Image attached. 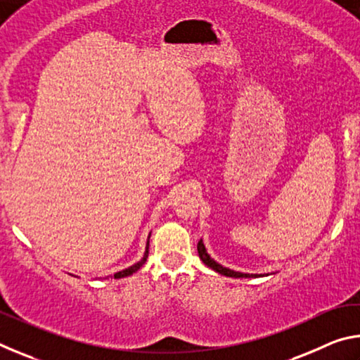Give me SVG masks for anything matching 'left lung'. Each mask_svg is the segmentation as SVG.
<instances>
[{"label": "left lung", "instance_id": "8db88e82", "mask_svg": "<svg viewBox=\"0 0 360 360\" xmlns=\"http://www.w3.org/2000/svg\"><path fill=\"white\" fill-rule=\"evenodd\" d=\"M197 249H198V255H200V259H202L203 264L206 266H210L211 270L217 271L219 275H224V276H229V278H264V276H268V275H257V273L235 271V270H230V268H227V266H222L221 264H217V262L211 257V255L208 254V251H206L203 240L198 241Z\"/></svg>", "mask_w": 360, "mask_h": 360}]
</instances>
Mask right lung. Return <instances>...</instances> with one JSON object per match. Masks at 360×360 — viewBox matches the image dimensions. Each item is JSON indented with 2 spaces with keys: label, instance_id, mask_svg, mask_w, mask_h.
I'll return each instance as SVG.
<instances>
[{
  "label": "right lung",
  "instance_id": "right-lung-1",
  "mask_svg": "<svg viewBox=\"0 0 360 360\" xmlns=\"http://www.w3.org/2000/svg\"><path fill=\"white\" fill-rule=\"evenodd\" d=\"M149 238H150V235L148 236V243H146V251H144V255L141 257V260L136 262L135 265H131V266H129V268H125V270H122V271H117V273H115V275H114V279L130 276V275H133V273H136V271L139 270V268H141V266L146 264V259H148V255H149Z\"/></svg>",
  "mask_w": 360,
  "mask_h": 360
}]
</instances>
